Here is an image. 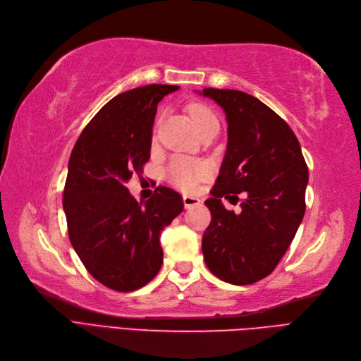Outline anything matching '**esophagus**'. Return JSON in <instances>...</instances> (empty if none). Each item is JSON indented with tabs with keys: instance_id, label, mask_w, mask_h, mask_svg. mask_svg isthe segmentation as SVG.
I'll list each match as a JSON object with an SVG mask.
<instances>
[{
	"instance_id": "1",
	"label": "esophagus",
	"mask_w": 361,
	"mask_h": 361,
	"mask_svg": "<svg viewBox=\"0 0 361 361\" xmlns=\"http://www.w3.org/2000/svg\"><path fill=\"white\" fill-rule=\"evenodd\" d=\"M183 202H184V207H185V208H192V207L200 205V204H201V200H197V197H195V196L184 195V196H183Z\"/></svg>"
}]
</instances>
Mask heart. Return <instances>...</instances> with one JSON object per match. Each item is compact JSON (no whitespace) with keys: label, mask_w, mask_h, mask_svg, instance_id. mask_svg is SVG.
Wrapping results in <instances>:
<instances>
[{"label":"heart","mask_w":361,"mask_h":361,"mask_svg":"<svg viewBox=\"0 0 361 361\" xmlns=\"http://www.w3.org/2000/svg\"><path fill=\"white\" fill-rule=\"evenodd\" d=\"M188 109L197 130H202L207 124L217 121L214 114L201 103H192ZM207 172L208 168L201 161L184 157L173 159L168 168L169 178L183 190H192L196 183L207 176Z\"/></svg>","instance_id":"1"}]
</instances>
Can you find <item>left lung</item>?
Returning a JSON list of instances; mask_svg holds the SVG:
<instances>
[{
  "mask_svg": "<svg viewBox=\"0 0 361 361\" xmlns=\"http://www.w3.org/2000/svg\"><path fill=\"white\" fill-rule=\"evenodd\" d=\"M224 108L228 147L205 201L212 222L204 232L205 264L220 281L250 285L282 259L306 212L309 171L297 136L257 97L238 90L204 88ZM246 191L242 213L226 211L220 197Z\"/></svg>",
  "mask_w": 361,
  "mask_h": 361,
  "instance_id": "1",
  "label": "left lung"
}]
</instances>
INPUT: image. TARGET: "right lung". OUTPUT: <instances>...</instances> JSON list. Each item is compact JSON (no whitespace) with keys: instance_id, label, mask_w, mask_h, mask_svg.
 Masks as SVG:
<instances>
[{"instance_id":"obj_1","label":"right lung","mask_w":361,"mask_h":361,"mask_svg":"<svg viewBox=\"0 0 361 361\" xmlns=\"http://www.w3.org/2000/svg\"><path fill=\"white\" fill-rule=\"evenodd\" d=\"M177 90L151 84L115 96L87 124L68 160V238L88 273L118 293L156 277L164 262L159 237L184 208L169 188L141 204L124 185L149 159L157 103Z\"/></svg>"}]
</instances>
